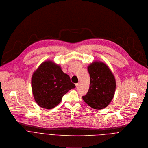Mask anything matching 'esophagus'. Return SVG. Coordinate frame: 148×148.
<instances>
[{
    "label": "esophagus",
    "instance_id": "obj_1",
    "mask_svg": "<svg viewBox=\"0 0 148 148\" xmlns=\"http://www.w3.org/2000/svg\"><path fill=\"white\" fill-rule=\"evenodd\" d=\"M80 83L79 82V83H76L75 84V85H76V87H78V86H79V85H80Z\"/></svg>",
    "mask_w": 148,
    "mask_h": 148
}]
</instances>
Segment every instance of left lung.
<instances>
[{"instance_id":"1","label":"left lung","mask_w":148,"mask_h":148,"mask_svg":"<svg viewBox=\"0 0 148 148\" xmlns=\"http://www.w3.org/2000/svg\"><path fill=\"white\" fill-rule=\"evenodd\" d=\"M90 83L84 101L96 110L106 108L112 100L116 88L115 77L108 66L101 61H94L87 67Z\"/></svg>"}]
</instances>
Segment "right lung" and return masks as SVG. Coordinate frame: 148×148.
<instances>
[{
	"label": "right lung",
	"mask_w": 148,
	"mask_h": 148,
	"mask_svg": "<svg viewBox=\"0 0 148 148\" xmlns=\"http://www.w3.org/2000/svg\"><path fill=\"white\" fill-rule=\"evenodd\" d=\"M75 87L60 65L50 60L42 62L32 77V92L36 102L41 107L48 110L60 104L64 95Z\"/></svg>",
	"instance_id": "1"
}]
</instances>
